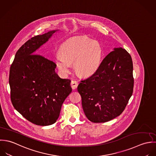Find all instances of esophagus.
<instances>
[{
  "instance_id": "obj_1",
  "label": "esophagus",
  "mask_w": 156,
  "mask_h": 156,
  "mask_svg": "<svg viewBox=\"0 0 156 156\" xmlns=\"http://www.w3.org/2000/svg\"><path fill=\"white\" fill-rule=\"evenodd\" d=\"M70 85H71V87L73 89H75L77 88L78 87V83L75 80H72L71 81V83H70Z\"/></svg>"
}]
</instances>
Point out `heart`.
<instances>
[{
    "instance_id": "heart-1",
    "label": "heart",
    "mask_w": 156,
    "mask_h": 156,
    "mask_svg": "<svg viewBox=\"0 0 156 156\" xmlns=\"http://www.w3.org/2000/svg\"><path fill=\"white\" fill-rule=\"evenodd\" d=\"M54 61L62 73H67L73 63L75 72L81 76H90L99 69L102 58L100 43L86 37L71 38L64 42Z\"/></svg>"
}]
</instances>
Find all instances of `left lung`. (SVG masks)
<instances>
[{
    "label": "left lung",
    "instance_id": "1",
    "mask_svg": "<svg viewBox=\"0 0 156 156\" xmlns=\"http://www.w3.org/2000/svg\"><path fill=\"white\" fill-rule=\"evenodd\" d=\"M133 70L129 54L122 48H115L95 73L81 81L77 89L90 121L105 122L123 112L133 92Z\"/></svg>",
    "mask_w": 156,
    "mask_h": 156
}]
</instances>
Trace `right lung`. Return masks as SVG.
<instances>
[{"label": "right lung", "mask_w": 156, "mask_h": 156, "mask_svg": "<svg viewBox=\"0 0 156 156\" xmlns=\"http://www.w3.org/2000/svg\"><path fill=\"white\" fill-rule=\"evenodd\" d=\"M58 30L36 35L23 44L10 67L11 100L15 109L34 124L46 126L58 119L62 103L72 92L70 80L55 71L56 64L38 53Z\"/></svg>", "instance_id": "1"}]
</instances>
